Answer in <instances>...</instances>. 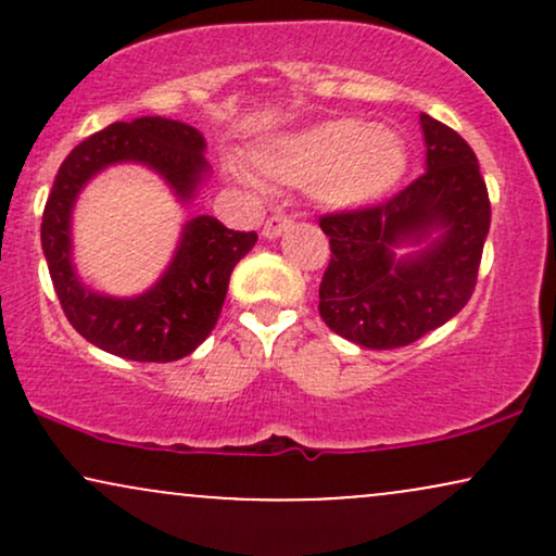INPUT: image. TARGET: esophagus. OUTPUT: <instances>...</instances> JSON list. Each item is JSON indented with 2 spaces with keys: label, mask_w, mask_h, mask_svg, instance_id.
Segmentation results:
<instances>
[{
  "label": "esophagus",
  "mask_w": 556,
  "mask_h": 556,
  "mask_svg": "<svg viewBox=\"0 0 556 556\" xmlns=\"http://www.w3.org/2000/svg\"><path fill=\"white\" fill-rule=\"evenodd\" d=\"M292 227V219L287 214H274V216H269V219H266V225H264V238H279V235L285 232V229H290Z\"/></svg>",
  "instance_id": "obj_1"
}]
</instances>
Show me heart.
Returning a JSON list of instances; mask_svg holds the SVG:
<instances>
[{
	"label": "heart",
	"mask_w": 556,
	"mask_h": 556,
	"mask_svg": "<svg viewBox=\"0 0 556 556\" xmlns=\"http://www.w3.org/2000/svg\"><path fill=\"white\" fill-rule=\"evenodd\" d=\"M258 164L274 180L314 182L324 203L350 208L376 201L400 180L405 149L397 132L344 117L266 146L258 151ZM235 172L242 182L258 188L251 172Z\"/></svg>",
	"instance_id": "obj_1"
}]
</instances>
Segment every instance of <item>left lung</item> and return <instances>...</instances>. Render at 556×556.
Here are the masks:
<instances>
[{
    "label": "left lung",
    "instance_id": "8db88e82",
    "mask_svg": "<svg viewBox=\"0 0 556 556\" xmlns=\"http://www.w3.org/2000/svg\"><path fill=\"white\" fill-rule=\"evenodd\" d=\"M426 172L374 206L318 219L331 258L318 287V314L331 331L371 350L420 340L460 314L476 290L491 203L478 159L452 127L420 114ZM433 228H442L437 241ZM430 240L394 262L400 241Z\"/></svg>",
    "mask_w": 556,
    "mask_h": 556
}]
</instances>
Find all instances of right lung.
I'll list each match as a JSON object with an SVG mask.
<instances>
[{"mask_svg": "<svg viewBox=\"0 0 556 556\" xmlns=\"http://www.w3.org/2000/svg\"><path fill=\"white\" fill-rule=\"evenodd\" d=\"M206 140L167 117L112 123L70 151L56 172L41 219V248L67 321L106 353L140 363L180 361L212 334L225 305L229 274L256 245V232H235L214 216L185 225L167 274L138 298H106L83 287L70 261V212L99 169L140 162L156 169L188 201L208 172Z\"/></svg>", "mask_w": 556, "mask_h": 556, "instance_id": "right-lung-1", "label": "right lung"}]
</instances>
